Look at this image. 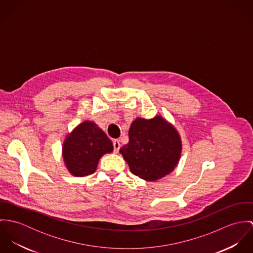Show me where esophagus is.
Wrapping results in <instances>:
<instances>
[{"label":"esophagus","mask_w":253,"mask_h":253,"mask_svg":"<svg viewBox=\"0 0 253 253\" xmlns=\"http://www.w3.org/2000/svg\"><path fill=\"white\" fill-rule=\"evenodd\" d=\"M113 146H114V152L115 153H118L120 148H121V144H120V141L119 140H114L113 141Z\"/></svg>","instance_id":"34e87169"}]
</instances>
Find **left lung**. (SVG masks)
I'll return each mask as SVG.
<instances>
[{
	"instance_id": "left-lung-1",
	"label": "left lung",
	"mask_w": 253,
	"mask_h": 253,
	"mask_svg": "<svg viewBox=\"0 0 253 253\" xmlns=\"http://www.w3.org/2000/svg\"><path fill=\"white\" fill-rule=\"evenodd\" d=\"M128 143L120 153L130 171L146 181H156L174 170L182 144L175 127L161 116L135 119L128 130Z\"/></svg>"
}]
</instances>
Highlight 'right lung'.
I'll return each instance as SVG.
<instances>
[{
	"label": "right lung",
	"mask_w": 253,
	"mask_h": 253,
	"mask_svg": "<svg viewBox=\"0 0 253 253\" xmlns=\"http://www.w3.org/2000/svg\"><path fill=\"white\" fill-rule=\"evenodd\" d=\"M113 151V144L96 124L85 121L66 136L62 147L65 166L74 176L92 174L100 158Z\"/></svg>",
	"instance_id": "obj_1"
}]
</instances>
